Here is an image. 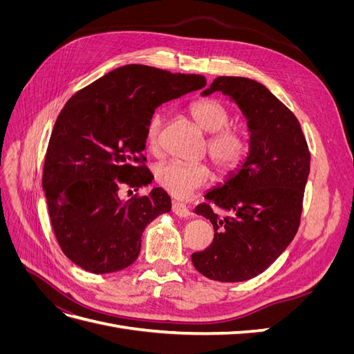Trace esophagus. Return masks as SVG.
<instances>
[{
	"mask_svg": "<svg viewBox=\"0 0 354 354\" xmlns=\"http://www.w3.org/2000/svg\"><path fill=\"white\" fill-rule=\"evenodd\" d=\"M171 209H173V212L176 214V216L178 217H190V209L185 205V203H180V202H173V205H171Z\"/></svg>",
	"mask_w": 354,
	"mask_h": 354,
	"instance_id": "esophagus-1",
	"label": "esophagus"
}]
</instances>
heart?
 <instances>
[{
	"mask_svg": "<svg viewBox=\"0 0 354 354\" xmlns=\"http://www.w3.org/2000/svg\"><path fill=\"white\" fill-rule=\"evenodd\" d=\"M190 115L203 131L208 133L205 149L223 174L239 168L250 151L248 138L238 125H229L227 106L217 99H201L190 106ZM164 113L155 112L146 125V145L151 151L159 147ZM156 185L178 199H187L212 180L211 168L203 164L167 160L155 167Z\"/></svg>",
	"mask_w": 354,
	"mask_h": 354,
	"instance_id": "heart-1",
	"label": "heart"
}]
</instances>
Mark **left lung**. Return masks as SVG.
I'll list each match as a JSON object with an SVG mask.
<instances>
[{
	"label": "left lung",
	"mask_w": 354,
	"mask_h": 354,
	"mask_svg": "<svg viewBox=\"0 0 354 354\" xmlns=\"http://www.w3.org/2000/svg\"><path fill=\"white\" fill-rule=\"evenodd\" d=\"M216 91L229 95L248 121L250 153L238 173L195 208L211 221L214 239L192 254V263L208 279L243 282L263 273L294 239L310 152L295 115L263 84L218 77L202 95Z\"/></svg>",
	"instance_id": "1"
}]
</instances>
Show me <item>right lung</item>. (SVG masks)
Instances as JSON below:
<instances>
[{"label":"right lung","instance_id":"obj_1","mask_svg":"<svg viewBox=\"0 0 354 354\" xmlns=\"http://www.w3.org/2000/svg\"><path fill=\"white\" fill-rule=\"evenodd\" d=\"M205 85L202 75L125 65L66 102L53 127L42 189L56 239L72 263L103 274L136 261L145 227L171 209V199L159 187L130 201L120 190L152 181L143 151L158 106Z\"/></svg>","mask_w":354,"mask_h":354}]
</instances>
